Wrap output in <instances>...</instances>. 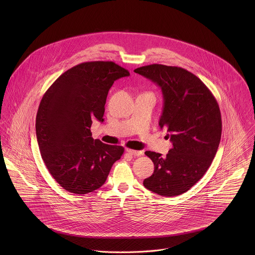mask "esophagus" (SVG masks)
Masks as SVG:
<instances>
[{
  "label": "esophagus",
  "instance_id": "34e87169",
  "mask_svg": "<svg viewBox=\"0 0 255 255\" xmlns=\"http://www.w3.org/2000/svg\"><path fill=\"white\" fill-rule=\"evenodd\" d=\"M126 151L130 154V155H133V156H141L143 154L142 151H139V150H132V149H129V148H127Z\"/></svg>",
  "mask_w": 255,
  "mask_h": 255
}]
</instances>
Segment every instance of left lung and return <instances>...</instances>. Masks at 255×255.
<instances>
[{
    "label": "left lung",
    "instance_id": "obj_1",
    "mask_svg": "<svg viewBox=\"0 0 255 255\" xmlns=\"http://www.w3.org/2000/svg\"><path fill=\"white\" fill-rule=\"evenodd\" d=\"M134 73L161 87L164 107L159 126L173 142L166 157L146 151L154 173L143 185L166 197L180 195L204 176L216 155L222 134L217 100L196 75L180 67L153 64Z\"/></svg>",
    "mask_w": 255,
    "mask_h": 255
}]
</instances>
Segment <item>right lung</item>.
Returning <instances> with one entry per match:
<instances>
[{
  "instance_id": "obj_1",
  "label": "right lung",
  "mask_w": 255,
  "mask_h": 255,
  "mask_svg": "<svg viewBox=\"0 0 255 255\" xmlns=\"http://www.w3.org/2000/svg\"><path fill=\"white\" fill-rule=\"evenodd\" d=\"M129 72L114 62H86L60 75L42 97L36 136L42 159L64 189L86 194L106 182L125 148L93 139L92 120L103 122L114 81Z\"/></svg>"
}]
</instances>
